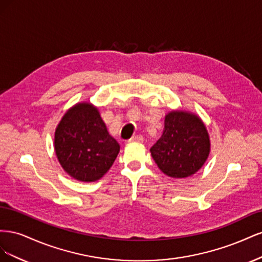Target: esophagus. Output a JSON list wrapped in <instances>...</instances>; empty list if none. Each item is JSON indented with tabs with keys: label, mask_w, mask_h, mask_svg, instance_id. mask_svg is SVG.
<instances>
[{
	"label": "esophagus",
	"mask_w": 262,
	"mask_h": 262,
	"mask_svg": "<svg viewBox=\"0 0 262 262\" xmlns=\"http://www.w3.org/2000/svg\"><path fill=\"white\" fill-rule=\"evenodd\" d=\"M129 142H138V143H142L143 142V137L142 136H136V137H132Z\"/></svg>",
	"instance_id": "esophagus-1"
}]
</instances>
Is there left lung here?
Wrapping results in <instances>:
<instances>
[{"mask_svg":"<svg viewBox=\"0 0 262 262\" xmlns=\"http://www.w3.org/2000/svg\"><path fill=\"white\" fill-rule=\"evenodd\" d=\"M210 150V136L201 118L186 110H171L165 116L163 134L150 154L165 175L187 178L202 167Z\"/></svg>","mask_w":262,"mask_h":262,"instance_id":"obj_1","label":"left lung"}]
</instances>
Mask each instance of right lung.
Here are the masks:
<instances>
[{"label":"right lung","mask_w":262,"mask_h":262,"mask_svg":"<svg viewBox=\"0 0 262 262\" xmlns=\"http://www.w3.org/2000/svg\"><path fill=\"white\" fill-rule=\"evenodd\" d=\"M54 150L69 176L93 182L112 167L120 145L109 136L98 108L83 101L63 115L54 132Z\"/></svg>","instance_id":"right-lung-1"}]
</instances>
